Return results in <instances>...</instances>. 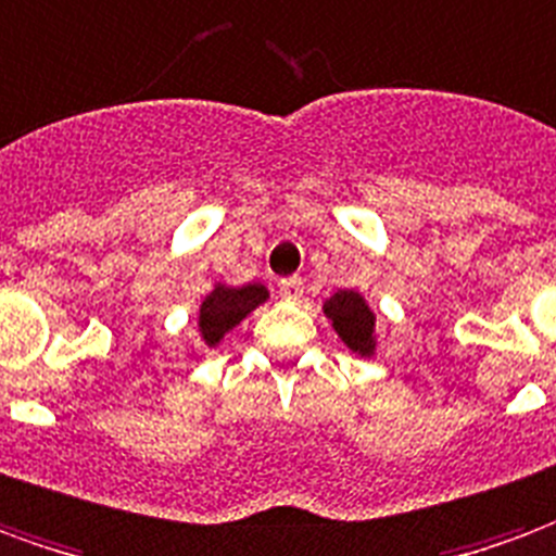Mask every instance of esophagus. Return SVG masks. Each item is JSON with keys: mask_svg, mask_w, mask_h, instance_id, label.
Masks as SVG:
<instances>
[{"mask_svg": "<svg viewBox=\"0 0 556 556\" xmlns=\"http://www.w3.org/2000/svg\"><path fill=\"white\" fill-rule=\"evenodd\" d=\"M278 293H281L283 299H299V295L305 293V281H302L299 275L281 278V281H278Z\"/></svg>", "mask_w": 556, "mask_h": 556, "instance_id": "obj_1", "label": "esophagus"}]
</instances>
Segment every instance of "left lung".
<instances>
[{"label":"left lung","instance_id":"left-lung-1","mask_svg":"<svg viewBox=\"0 0 556 556\" xmlns=\"http://www.w3.org/2000/svg\"><path fill=\"white\" fill-rule=\"evenodd\" d=\"M326 317L331 319V326L340 334V340L358 355H372L376 350V317L364 302V295L355 290H340L326 302Z\"/></svg>","mask_w":556,"mask_h":556}]
</instances>
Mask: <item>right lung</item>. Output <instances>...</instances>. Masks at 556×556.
I'll return each instance as SVG.
<instances>
[{"label":"right lung","mask_w":556,"mask_h":556,"mask_svg":"<svg viewBox=\"0 0 556 556\" xmlns=\"http://www.w3.org/2000/svg\"><path fill=\"white\" fill-rule=\"evenodd\" d=\"M266 295L269 293L261 283H242V287L216 283V290L201 302V314H198V328L206 346H216L230 328L239 326L254 307L266 302Z\"/></svg>","instance_id":"obj_1"}]
</instances>
